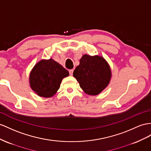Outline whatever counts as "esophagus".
<instances>
[{
  "instance_id": "34e87169",
  "label": "esophagus",
  "mask_w": 151,
  "mask_h": 151,
  "mask_svg": "<svg viewBox=\"0 0 151 151\" xmlns=\"http://www.w3.org/2000/svg\"><path fill=\"white\" fill-rule=\"evenodd\" d=\"M73 71H74V69H70V70L69 71V74H70V75H73Z\"/></svg>"
}]
</instances>
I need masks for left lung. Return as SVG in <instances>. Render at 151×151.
Segmentation results:
<instances>
[{
    "instance_id": "left-lung-1",
    "label": "left lung",
    "mask_w": 151,
    "mask_h": 151,
    "mask_svg": "<svg viewBox=\"0 0 151 151\" xmlns=\"http://www.w3.org/2000/svg\"><path fill=\"white\" fill-rule=\"evenodd\" d=\"M73 76L85 93L96 96L109 85L111 71L110 65L102 56L85 54L73 72Z\"/></svg>"
}]
</instances>
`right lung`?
Wrapping results in <instances>:
<instances>
[{
	"label": "right lung",
	"mask_w": 151,
	"mask_h": 151,
	"mask_svg": "<svg viewBox=\"0 0 151 151\" xmlns=\"http://www.w3.org/2000/svg\"><path fill=\"white\" fill-rule=\"evenodd\" d=\"M69 75L68 70L52 58L42 59L30 73V86L40 97L51 98L59 90L63 79Z\"/></svg>",
	"instance_id": "1"
}]
</instances>
